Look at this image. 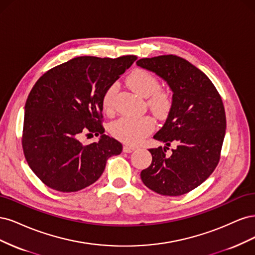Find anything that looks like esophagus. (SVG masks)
<instances>
[{
  "instance_id": "esophagus-1",
  "label": "esophagus",
  "mask_w": 255,
  "mask_h": 255,
  "mask_svg": "<svg viewBox=\"0 0 255 255\" xmlns=\"http://www.w3.org/2000/svg\"><path fill=\"white\" fill-rule=\"evenodd\" d=\"M133 150H135V147L134 146H131V145H124V147H123V151L124 152H132Z\"/></svg>"
}]
</instances>
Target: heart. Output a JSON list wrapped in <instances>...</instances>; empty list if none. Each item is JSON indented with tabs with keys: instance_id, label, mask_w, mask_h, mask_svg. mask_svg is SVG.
Listing matches in <instances>:
<instances>
[{
	"instance_id": "heart-1",
	"label": "heart",
	"mask_w": 255,
	"mask_h": 255,
	"mask_svg": "<svg viewBox=\"0 0 255 255\" xmlns=\"http://www.w3.org/2000/svg\"><path fill=\"white\" fill-rule=\"evenodd\" d=\"M126 81L135 93L142 97H148L147 106L155 116H164L169 110L171 105L170 95L166 90L159 88V79L150 72L144 69H135L129 74ZM117 91V85H112L106 90L103 95L102 104L107 113H112L114 110V97ZM153 128L154 122L149 117H123L110 125V132L122 142L137 144L146 135H148Z\"/></svg>"
}]
</instances>
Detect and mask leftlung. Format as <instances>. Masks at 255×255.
I'll use <instances>...</instances> for the list:
<instances>
[{
    "label": "left lung",
    "mask_w": 255,
    "mask_h": 255,
    "mask_svg": "<svg viewBox=\"0 0 255 255\" xmlns=\"http://www.w3.org/2000/svg\"><path fill=\"white\" fill-rule=\"evenodd\" d=\"M136 64L157 74L172 91L165 124L153 135L166 146L148 149L152 161L141 179L160 195L186 194L204 182L219 162L227 127L223 101L210 78L181 57L163 55ZM171 142L177 147L167 155Z\"/></svg>",
    "instance_id": "8db88e82"
}]
</instances>
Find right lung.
<instances>
[{"instance_id": "add662e5", "label": "right lung", "mask_w": 255, "mask_h": 255, "mask_svg": "<svg viewBox=\"0 0 255 255\" xmlns=\"http://www.w3.org/2000/svg\"><path fill=\"white\" fill-rule=\"evenodd\" d=\"M136 59L76 57L37 80L25 103L22 147L45 185L62 193L83 190L102 176L107 160L122 152V144L104 134L102 100ZM85 134L101 137L84 144Z\"/></svg>"}]
</instances>
